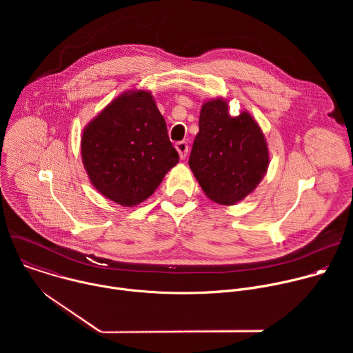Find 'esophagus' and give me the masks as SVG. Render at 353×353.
<instances>
[{
  "label": "esophagus",
  "mask_w": 353,
  "mask_h": 353,
  "mask_svg": "<svg viewBox=\"0 0 353 353\" xmlns=\"http://www.w3.org/2000/svg\"><path fill=\"white\" fill-rule=\"evenodd\" d=\"M176 149H177V152L180 154V158L185 159V157L188 154V143L185 141H180V142L176 143Z\"/></svg>",
  "instance_id": "1"
}]
</instances>
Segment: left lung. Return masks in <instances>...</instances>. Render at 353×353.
Wrapping results in <instances>:
<instances>
[{"label":"left lung","instance_id":"obj_1","mask_svg":"<svg viewBox=\"0 0 353 353\" xmlns=\"http://www.w3.org/2000/svg\"><path fill=\"white\" fill-rule=\"evenodd\" d=\"M188 165L207 196L233 205L257 187L268 169L264 135L248 113L230 117L222 99L203 105Z\"/></svg>","mask_w":353,"mask_h":353}]
</instances>
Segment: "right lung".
Returning <instances> with one entry per match:
<instances>
[{
    "label": "right lung",
    "instance_id": "right-lung-1",
    "mask_svg": "<svg viewBox=\"0 0 353 353\" xmlns=\"http://www.w3.org/2000/svg\"><path fill=\"white\" fill-rule=\"evenodd\" d=\"M81 152L94 188L125 207L152 195L179 162L166 121L143 90L121 94L89 123Z\"/></svg>",
    "mask_w": 353,
    "mask_h": 353
}]
</instances>
